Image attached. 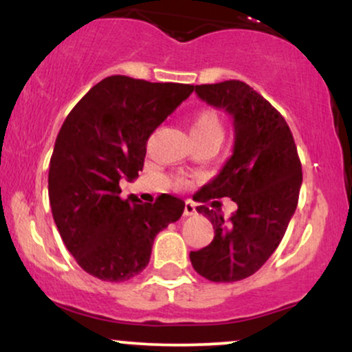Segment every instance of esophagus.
Instances as JSON below:
<instances>
[{"mask_svg": "<svg viewBox=\"0 0 352 352\" xmlns=\"http://www.w3.org/2000/svg\"><path fill=\"white\" fill-rule=\"evenodd\" d=\"M197 210H195V204L193 201H185V207H184V215L190 217V215H195Z\"/></svg>", "mask_w": 352, "mask_h": 352, "instance_id": "esophagus-1", "label": "esophagus"}]
</instances>
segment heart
Returning <instances> with one entry per match:
<instances>
[{
    "label": "heart",
    "instance_id": "b5f03b06",
    "mask_svg": "<svg viewBox=\"0 0 352 352\" xmlns=\"http://www.w3.org/2000/svg\"><path fill=\"white\" fill-rule=\"evenodd\" d=\"M190 134L199 139H220L223 137V124L215 109L204 107L190 117ZM184 185V184H182Z\"/></svg>",
    "mask_w": 352,
    "mask_h": 352
}]
</instances>
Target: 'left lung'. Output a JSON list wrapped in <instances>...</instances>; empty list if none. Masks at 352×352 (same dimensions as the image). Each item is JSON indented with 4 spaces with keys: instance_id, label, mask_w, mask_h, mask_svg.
<instances>
[{
    "instance_id": "1",
    "label": "left lung",
    "mask_w": 352,
    "mask_h": 352,
    "mask_svg": "<svg viewBox=\"0 0 352 352\" xmlns=\"http://www.w3.org/2000/svg\"><path fill=\"white\" fill-rule=\"evenodd\" d=\"M195 92L210 106L225 109L235 125L233 155L205 185L199 201L228 197L238 210L225 220L220 210L197 207L210 218L215 236L190 252V261L210 281H240L256 273L285 236L300 199L301 162L285 117L246 82L201 84Z\"/></svg>"
}]
</instances>
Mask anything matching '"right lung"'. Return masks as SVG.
<instances>
[{
  "label": "right lung",
  "instance_id": "1",
  "mask_svg": "<svg viewBox=\"0 0 352 352\" xmlns=\"http://www.w3.org/2000/svg\"><path fill=\"white\" fill-rule=\"evenodd\" d=\"M192 92L190 84L109 76L64 120L47 190L59 235L86 273L111 283L134 278L157 233L184 213L185 201L167 193L153 204L124 200L119 180L139 175L148 137Z\"/></svg>",
  "mask_w": 352,
  "mask_h": 352
}]
</instances>
